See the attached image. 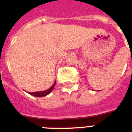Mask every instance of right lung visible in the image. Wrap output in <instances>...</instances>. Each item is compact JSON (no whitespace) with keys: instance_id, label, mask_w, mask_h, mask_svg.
Here are the masks:
<instances>
[{"instance_id":"add662e5","label":"right lung","mask_w":132,"mask_h":132,"mask_svg":"<svg viewBox=\"0 0 132 132\" xmlns=\"http://www.w3.org/2000/svg\"><path fill=\"white\" fill-rule=\"evenodd\" d=\"M55 82L56 81H55V83L53 84V85L49 89L45 90V91H41V92H28L29 94H31V95H33L34 96H38V97H42V96H45L46 95H48V94H50L51 91L53 90L54 87L55 86Z\"/></svg>"}]
</instances>
